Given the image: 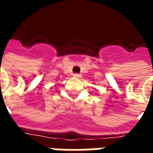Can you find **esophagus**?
I'll list each match as a JSON object with an SVG mask.
<instances>
[{"instance_id": "esophagus-1", "label": "esophagus", "mask_w": 153, "mask_h": 153, "mask_svg": "<svg viewBox=\"0 0 153 153\" xmlns=\"http://www.w3.org/2000/svg\"><path fill=\"white\" fill-rule=\"evenodd\" d=\"M74 78H76V79H79V78H81V75L80 74H74L73 75Z\"/></svg>"}]
</instances>
